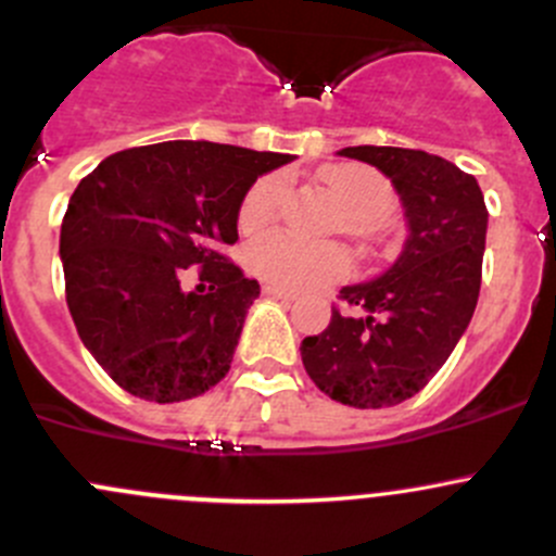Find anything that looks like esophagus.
<instances>
[{"mask_svg":"<svg viewBox=\"0 0 556 556\" xmlns=\"http://www.w3.org/2000/svg\"><path fill=\"white\" fill-rule=\"evenodd\" d=\"M263 293L266 295H271V299H282V301H295L299 299V295L293 293V290H288V288H279V285H263Z\"/></svg>","mask_w":556,"mask_h":556,"instance_id":"1","label":"esophagus"}]
</instances>
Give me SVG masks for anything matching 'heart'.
<instances>
[{
	"label": "heart",
	"mask_w": 556,
	"mask_h": 556,
	"mask_svg": "<svg viewBox=\"0 0 556 556\" xmlns=\"http://www.w3.org/2000/svg\"><path fill=\"white\" fill-rule=\"evenodd\" d=\"M323 182L346 210L344 228L355 237L371 231L392 201V185L371 166H333L323 172ZM288 199V179L282 174H263L244 193L239 206V226L257 231L268 226ZM247 266L266 282L288 290H309L317 285L350 277L352 257L336 242H306L290 233H266L247 247Z\"/></svg>",
	"instance_id": "b5f03b06"
}]
</instances>
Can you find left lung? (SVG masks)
<instances>
[{
  "instance_id": "obj_1",
  "label": "left lung",
  "mask_w": 556,
  "mask_h": 556,
  "mask_svg": "<svg viewBox=\"0 0 556 556\" xmlns=\"http://www.w3.org/2000/svg\"><path fill=\"white\" fill-rule=\"evenodd\" d=\"M390 177L403 201L408 239L397 261L339 299L323 333L306 336L301 361L312 382L355 408L397 406L435 377L473 317L481 288L486 206L473 174L425 150H339Z\"/></svg>"
}]
</instances>
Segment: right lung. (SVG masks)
I'll list each match as a JSON object with an SVG mask.
<instances>
[{
    "instance_id": "right-lung-1",
    "label": "right lung",
    "mask_w": 556,
    "mask_h": 556,
    "mask_svg": "<svg viewBox=\"0 0 556 556\" xmlns=\"http://www.w3.org/2000/svg\"><path fill=\"white\" fill-rule=\"evenodd\" d=\"M290 161L177 139L106 155L80 179L61 223L66 306L112 382L177 403L226 377L261 285L223 247L250 185ZM185 267L211 288L185 294Z\"/></svg>"
}]
</instances>
